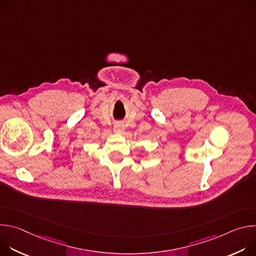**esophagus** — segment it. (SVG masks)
Here are the masks:
<instances>
[{"instance_id":"obj_1","label":"esophagus","mask_w":256,"mask_h":256,"mask_svg":"<svg viewBox=\"0 0 256 256\" xmlns=\"http://www.w3.org/2000/svg\"><path fill=\"white\" fill-rule=\"evenodd\" d=\"M114 132L116 134H124V124H122V122H116V124H114Z\"/></svg>"}]
</instances>
